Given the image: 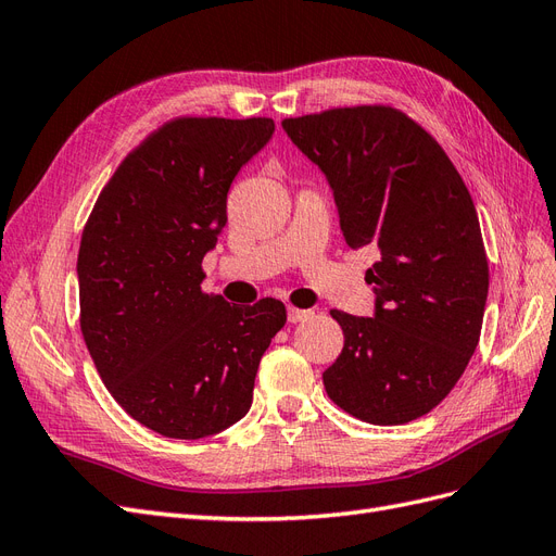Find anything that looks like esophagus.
Masks as SVG:
<instances>
[{
    "label": "esophagus",
    "mask_w": 556,
    "mask_h": 556,
    "mask_svg": "<svg viewBox=\"0 0 556 556\" xmlns=\"http://www.w3.org/2000/svg\"><path fill=\"white\" fill-rule=\"evenodd\" d=\"M311 315H313V311H306V308H294V306L288 308V319H290L292 325L304 323V319H308Z\"/></svg>",
    "instance_id": "obj_1"
}]
</instances>
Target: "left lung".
<instances>
[{
  "label": "left lung",
  "instance_id": "8db88e82",
  "mask_svg": "<svg viewBox=\"0 0 556 556\" xmlns=\"http://www.w3.org/2000/svg\"><path fill=\"white\" fill-rule=\"evenodd\" d=\"M282 127L325 172L345 243L380 252L366 271L376 315L331 311L345 343L325 390L362 422H413L452 392L480 341L490 264L473 199L439 141L394 106H339Z\"/></svg>",
  "mask_w": 556,
  "mask_h": 556
}]
</instances>
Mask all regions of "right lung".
Segmentation results:
<instances>
[{
    "label": "right lung",
    "instance_id": "obj_1",
    "mask_svg": "<svg viewBox=\"0 0 556 556\" xmlns=\"http://www.w3.org/2000/svg\"><path fill=\"white\" fill-rule=\"evenodd\" d=\"M274 129L271 117H174L121 162L83 227L80 333L111 396L166 439L239 422L288 323L278 299L239 308L201 290L231 180Z\"/></svg>",
    "mask_w": 556,
    "mask_h": 556
}]
</instances>
